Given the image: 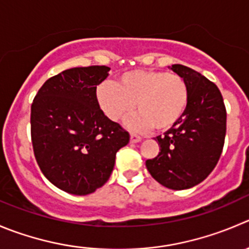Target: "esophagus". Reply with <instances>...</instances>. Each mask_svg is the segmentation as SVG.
<instances>
[{
	"instance_id": "esophagus-1",
	"label": "esophagus",
	"mask_w": 249,
	"mask_h": 249,
	"mask_svg": "<svg viewBox=\"0 0 249 249\" xmlns=\"http://www.w3.org/2000/svg\"><path fill=\"white\" fill-rule=\"evenodd\" d=\"M142 141V137H139L138 134L131 133V142L132 143H138V142Z\"/></svg>"
}]
</instances>
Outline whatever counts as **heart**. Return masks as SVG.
<instances>
[{
    "label": "heart",
    "mask_w": 249,
    "mask_h": 249,
    "mask_svg": "<svg viewBox=\"0 0 249 249\" xmlns=\"http://www.w3.org/2000/svg\"><path fill=\"white\" fill-rule=\"evenodd\" d=\"M96 99L110 120H124L137 105L139 113L131 121L132 127H153L158 132H166L176 126L186 112L189 89L178 74L136 70L121 74L117 84L101 83L96 88Z\"/></svg>",
    "instance_id": "heart-1"
}]
</instances>
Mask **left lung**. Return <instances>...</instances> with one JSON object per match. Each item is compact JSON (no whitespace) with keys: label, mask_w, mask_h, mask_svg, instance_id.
I'll return each mask as SVG.
<instances>
[{"label":"left lung","mask_w":249,"mask_h":249,"mask_svg":"<svg viewBox=\"0 0 249 249\" xmlns=\"http://www.w3.org/2000/svg\"><path fill=\"white\" fill-rule=\"evenodd\" d=\"M186 80L189 104L176 126L158 136L160 151L145 165L160 184L187 189L204 181L222 153L226 134V107L219 88L192 68L172 65Z\"/></svg>","instance_id":"1"}]
</instances>
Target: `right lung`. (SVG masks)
<instances>
[{
    "mask_svg": "<svg viewBox=\"0 0 249 249\" xmlns=\"http://www.w3.org/2000/svg\"><path fill=\"white\" fill-rule=\"evenodd\" d=\"M106 66L66 70L42 84L32 104L30 133L35 159L57 188L77 196L93 193L107 182L116 153L129 133L104 115L96 85Z\"/></svg>",
    "mask_w": 249,
    "mask_h": 249,
    "instance_id": "obj_1",
    "label": "right lung"
}]
</instances>
